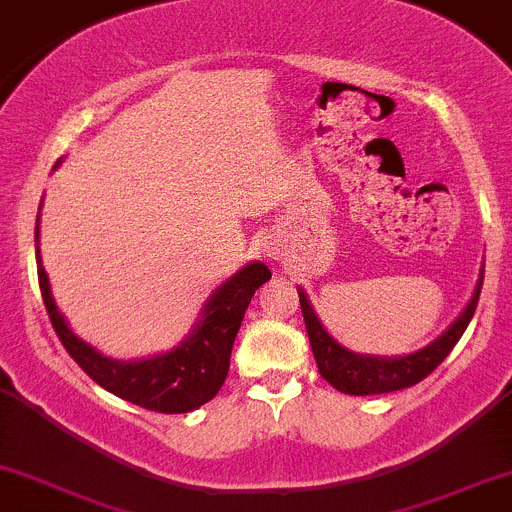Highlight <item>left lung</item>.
<instances>
[{
  "instance_id": "1",
  "label": "left lung",
  "mask_w": 512,
  "mask_h": 512,
  "mask_svg": "<svg viewBox=\"0 0 512 512\" xmlns=\"http://www.w3.org/2000/svg\"><path fill=\"white\" fill-rule=\"evenodd\" d=\"M481 284H484V276H479V284L477 289H474L472 301L464 308V313L452 322L450 330L445 332L443 337H438L436 342L428 344L426 349L402 358H375L351 354L349 349H344L342 344L334 342L330 334L325 332V327L320 325L313 308H310L305 293L298 291V296H301L305 330H308L310 346H313L320 375L332 387H337L339 392H346V395H383V392L404 390V387L421 383L426 375H431L433 370L445 361V356L455 349V344L460 342L469 320H472L474 310H477Z\"/></svg>"
}]
</instances>
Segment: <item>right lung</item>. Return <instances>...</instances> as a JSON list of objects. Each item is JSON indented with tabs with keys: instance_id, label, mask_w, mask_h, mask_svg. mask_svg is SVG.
<instances>
[{
	"instance_id": "add662e5",
	"label": "right lung",
	"mask_w": 512,
	"mask_h": 512,
	"mask_svg": "<svg viewBox=\"0 0 512 512\" xmlns=\"http://www.w3.org/2000/svg\"><path fill=\"white\" fill-rule=\"evenodd\" d=\"M35 238H38V228H35ZM35 262H38V284L45 310H48L52 327L69 356L79 363L88 378L96 380L108 392L137 404V407L161 411V414H185V411L202 407L216 397V392L226 383L231 349L245 310H248L255 291L264 281L272 279L267 264H248L236 276H231L221 289H216L204 308V317L199 320L197 330L178 349L144 358V361H115V358L98 354L91 344H86L69 330L52 301L48 274L40 264L38 248H35Z\"/></svg>"
}]
</instances>
